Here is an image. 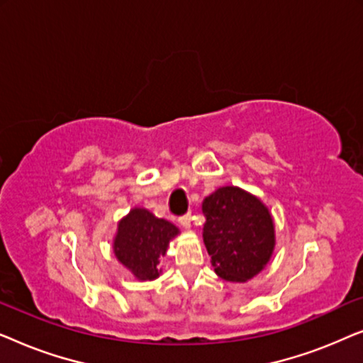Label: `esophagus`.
Masks as SVG:
<instances>
[{
  "mask_svg": "<svg viewBox=\"0 0 363 363\" xmlns=\"http://www.w3.org/2000/svg\"><path fill=\"white\" fill-rule=\"evenodd\" d=\"M178 223H180L183 228H190L191 226V216L190 215H183V216L178 218Z\"/></svg>",
  "mask_w": 363,
  "mask_h": 363,
  "instance_id": "1",
  "label": "esophagus"
}]
</instances>
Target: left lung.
Masks as SVG:
<instances>
[{
    "mask_svg": "<svg viewBox=\"0 0 363 363\" xmlns=\"http://www.w3.org/2000/svg\"><path fill=\"white\" fill-rule=\"evenodd\" d=\"M203 241L221 279L245 282L267 264L274 225L256 196L236 186L218 188L203 201Z\"/></svg>",
    "mask_w": 363,
    "mask_h": 363,
    "instance_id": "1",
    "label": "left lung"
}]
</instances>
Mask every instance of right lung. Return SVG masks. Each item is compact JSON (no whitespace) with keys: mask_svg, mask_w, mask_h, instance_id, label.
<instances>
[{"mask_svg":"<svg viewBox=\"0 0 363 363\" xmlns=\"http://www.w3.org/2000/svg\"><path fill=\"white\" fill-rule=\"evenodd\" d=\"M175 235L178 230L172 223L155 218L143 208H135L118 223L113 252L137 279L152 281L160 276L157 266Z\"/></svg>","mask_w":363,"mask_h":363,"instance_id":"1","label":"right lung"}]
</instances>
